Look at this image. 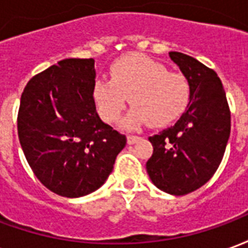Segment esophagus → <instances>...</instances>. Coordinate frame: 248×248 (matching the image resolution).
Instances as JSON below:
<instances>
[{
    "label": "esophagus",
    "instance_id": "esophagus-1",
    "mask_svg": "<svg viewBox=\"0 0 248 248\" xmlns=\"http://www.w3.org/2000/svg\"><path fill=\"white\" fill-rule=\"evenodd\" d=\"M138 140H140V137H137V135H127V143L129 145H133Z\"/></svg>",
    "mask_w": 248,
    "mask_h": 248
}]
</instances>
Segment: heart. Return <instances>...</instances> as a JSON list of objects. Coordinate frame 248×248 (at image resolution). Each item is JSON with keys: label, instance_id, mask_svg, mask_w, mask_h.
<instances>
[{"label": "heart", "instance_id": "b5f03b06", "mask_svg": "<svg viewBox=\"0 0 248 248\" xmlns=\"http://www.w3.org/2000/svg\"><path fill=\"white\" fill-rule=\"evenodd\" d=\"M93 97L108 124L117 122L129 102L134 106L124 119L127 127L147 124L167 126L183 113L190 99V83L181 73L169 71L161 62L130 54L110 67V81H97Z\"/></svg>", "mask_w": 248, "mask_h": 248}]
</instances>
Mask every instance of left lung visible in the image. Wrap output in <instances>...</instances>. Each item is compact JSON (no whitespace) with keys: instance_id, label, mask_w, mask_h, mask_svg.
Wrapping results in <instances>:
<instances>
[{"instance_id":"obj_1","label":"left lung","mask_w":248,"mask_h":248,"mask_svg":"<svg viewBox=\"0 0 248 248\" xmlns=\"http://www.w3.org/2000/svg\"><path fill=\"white\" fill-rule=\"evenodd\" d=\"M169 56L190 83V103L174 126L149 137L154 150L146 169L162 191L185 195L207 183L218 170L230 137L231 113L213 69L179 51Z\"/></svg>"}]
</instances>
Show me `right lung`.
<instances>
[{
    "label": "right lung",
    "instance_id": "add662e5",
    "mask_svg": "<svg viewBox=\"0 0 248 248\" xmlns=\"http://www.w3.org/2000/svg\"><path fill=\"white\" fill-rule=\"evenodd\" d=\"M93 58H69L30 79L17 127L34 175L50 191L83 197L102 186L126 137L98 117Z\"/></svg>",
    "mask_w": 248,
    "mask_h": 248
}]
</instances>
